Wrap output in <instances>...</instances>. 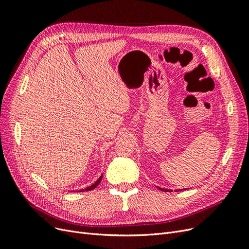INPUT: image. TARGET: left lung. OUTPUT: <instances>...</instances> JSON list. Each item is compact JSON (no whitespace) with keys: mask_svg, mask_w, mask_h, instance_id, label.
Returning a JSON list of instances; mask_svg holds the SVG:
<instances>
[{"mask_svg":"<svg viewBox=\"0 0 249 249\" xmlns=\"http://www.w3.org/2000/svg\"><path fill=\"white\" fill-rule=\"evenodd\" d=\"M159 189H160L161 191H164V192H171V190H168V189H163V188H160V187H159Z\"/></svg>","mask_w":249,"mask_h":249,"instance_id":"left-lung-1","label":"left lung"}]
</instances>
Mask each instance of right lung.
Instances as JSON below:
<instances>
[{"mask_svg":"<svg viewBox=\"0 0 249 249\" xmlns=\"http://www.w3.org/2000/svg\"><path fill=\"white\" fill-rule=\"evenodd\" d=\"M102 178H103V176H101L100 178H99V179L96 180V182L94 183V184H92L91 186H89V187H87V188H85V189H82V190H79V192H83V191H90V190H93L94 188H96V186L99 185L100 183H101V180H102Z\"/></svg>","mask_w":249,"mask_h":249,"instance_id":"right-lung-1","label":"right lung"}]
</instances>
